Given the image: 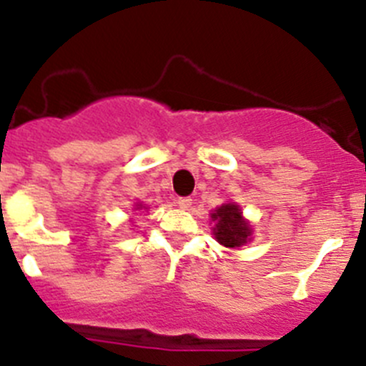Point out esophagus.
Segmentation results:
<instances>
[{"mask_svg":"<svg viewBox=\"0 0 366 366\" xmlns=\"http://www.w3.org/2000/svg\"><path fill=\"white\" fill-rule=\"evenodd\" d=\"M177 204H179L180 209H189V207L193 205V200H191L189 197H180L179 200H177Z\"/></svg>","mask_w":366,"mask_h":366,"instance_id":"1","label":"esophagus"}]
</instances>
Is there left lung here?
Here are the masks:
<instances>
[{"label":"left lung","instance_id":"8db88e82","mask_svg":"<svg viewBox=\"0 0 366 366\" xmlns=\"http://www.w3.org/2000/svg\"><path fill=\"white\" fill-rule=\"evenodd\" d=\"M212 219L217 221V224L214 227V235H216L217 242L227 248H241L252 235L249 224L242 219L241 209L237 205H221L212 214Z\"/></svg>","mask_w":366,"mask_h":366}]
</instances>
